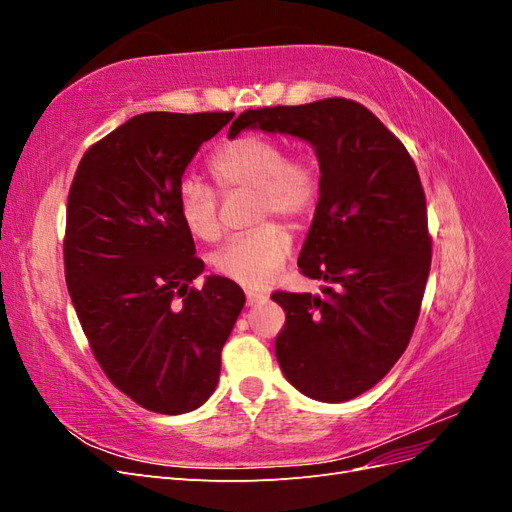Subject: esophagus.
I'll return each mask as SVG.
<instances>
[{
	"label": "esophagus",
	"instance_id": "34e87169",
	"mask_svg": "<svg viewBox=\"0 0 512 512\" xmlns=\"http://www.w3.org/2000/svg\"><path fill=\"white\" fill-rule=\"evenodd\" d=\"M245 299H247V305H256V303L267 301L269 294L267 292H247Z\"/></svg>",
	"mask_w": 512,
	"mask_h": 512
}]
</instances>
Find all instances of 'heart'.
<instances>
[{
  "label": "heart",
  "mask_w": 512,
  "mask_h": 512,
  "mask_svg": "<svg viewBox=\"0 0 512 512\" xmlns=\"http://www.w3.org/2000/svg\"><path fill=\"white\" fill-rule=\"evenodd\" d=\"M209 173L224 192L256 194L254 220L280 215L299 226L314 213L320 198V173L309 158L290 156L284 141L250 132L222 145L209 160ZM177 211L192 237L213 243L222 235L218 196L196 179H183L177 192ZM292 241L282 224L265 222L230 239L215 254L213 267L245 288L267 286L282 269Z\"/></svg>",
  "instance_id": "heart-1"
}]
</instances>
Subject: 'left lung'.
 I'll return each mask as SVG.
<instances>
[{"mask_svg":"<svg viewBox=\"0 0 512 512\" xmlns=\"http://www.w3.org/2000/svg\"><path fill=\"white\" fill-rule=\"evenodd\" d=\"M245 128L297 136L320 164L299 269L327 286L271 294L286 312L277 363L307 397H359L404 354L421 314L431 237L414 160L369 108L346 98L245 111L228 136Z\"/></svg>","mask_w":512,"mask_h":512,"instance_id":"1","label":"left lung"}]
</instances>
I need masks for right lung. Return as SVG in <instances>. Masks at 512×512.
I'll return each mask as SVG.
<instances>
[{"instance_id": "obj_1", "label": "right lung", "mask_w": 512, "mask_h": 512, "mask_svg": "<svg viewBox=\"0 0 512 512\" xmlns=\"http://www.w3.org/2000/svg\"><path fill=\"white\" fill-rule=\"evenodd\" d=\"M235 113H143L91 145L68 194L64 267L106 378L138 406L185 414L220 380L243 290L209 275L177 211L198 147Z\"/></svg>"}]
</instances>
